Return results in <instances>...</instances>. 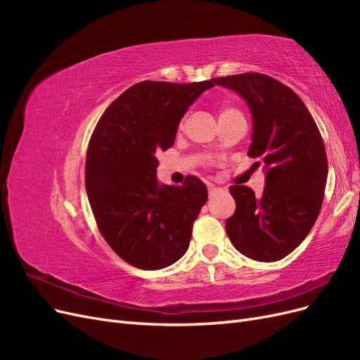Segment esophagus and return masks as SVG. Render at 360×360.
<instances>
[{
  "instance_id": "1",
  "label": "esophagus",
  "mask_w": 360,
  "mask_h": 360,
  "mask_svg": "<svg viewBox=\"0 0 360 360\" xmlns=\"http://www.w3.org/2000/svg\"><path fill=\"white\" fill-rule=\"evenodd\" d=\"M222 191H224V189L216 188V186H213V184H209V193H210V197H212V195L217 193V192H222Z\"/></svg>"
}]
</instances>
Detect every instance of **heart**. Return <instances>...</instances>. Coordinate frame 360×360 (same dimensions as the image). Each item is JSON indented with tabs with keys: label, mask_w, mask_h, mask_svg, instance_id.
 Listing matches in <instances>:
<instances>
[{
	"label": "heart",
	"mask_w": 360,
	"mask_h": 360,
	"mask_svg": "<svg viewBox=\"0 0 360 360\" xmlns=\"http://www.w3.org/2000/svg\"><path fill=\"white\" fill-rule=\"evenodd\" d=\"M231 112H236V110H234L233 106H230V105H222V108H221V115H219V117L226 115V114H231Z\"/></svg>",
	"instance_id": "obj_1"
}]
</instances>
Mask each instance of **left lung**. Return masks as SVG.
I'll use <instances>...</instances> for the list:
<instances>
[{"label":"left lung","instance_id":"left-lung-1","mask_svg":"<svg viewBox=\"0 0 360 360\" xmlns=\"http://www.w3.org/2000/svg\"><path fill=\"white\" fill-rule=\"evenodd\" d=\"M236 91L252 115L248 156L263 165L261 197L231 186L236 212L225 222L233 246L248 258L271 263L292 252L317 221L328 181V156L308 108L290 86L263 73L216 78Z\"/></svg>","mask_w":360,"mask_h":360}]
</instances>
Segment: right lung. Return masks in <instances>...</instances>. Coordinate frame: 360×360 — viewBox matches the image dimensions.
<instances>
[{"mask_svg":"<svg viewBox=\"0 0 360 360\" xmlns=\"http://www.w3.org/2000/svg\"><path fill=\"white\" fill-rule=\"evenodd\" d=\"M214 79L144 81L106 108L91 135L85 189L97 226L114 252L143 270H159L189 248L192 225L207 201L205 184L159 183L158 151L174 144L180 120Z\"/></svg>","mask_w":360,"mask_h":360,"instance_id":"1","label":"right lung"}]
</instances>
